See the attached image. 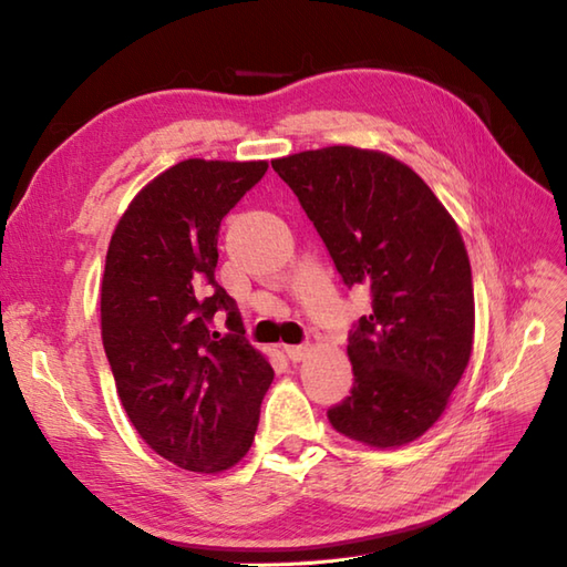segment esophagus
I'll use <instances>...</instances> for the list:
<instances>
[{
	"instance_id": "34e87169",
	"label": "esophagus",
	"mask_w": 567,
	"mask_h": 567,
	"mask_svg": "<svg viewBox=\"0 0 567 567\" xmlns=\"http://www.w3.org/2000/svg\"><path fill=\"white\" fill-rule=\"evenodd\" d=\"M311 352V348L309 346H285V354L292 362H301L307 358V354Z\"/></svg>"
}]
</instances>
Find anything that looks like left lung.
Masks as SVG:
<instances>
[{"label": "left lung", "mask_w": 567, "mask_h": 567, "mask_svg": "<svg viewBox=\"0 0 567 567\" xmlns=\"http://www.w3.org/2000/svg\"><path fill=\"white\" fill-rule=\"evenodd\" d=\"M348 287L372 313L348 338L354 384L328 411L336 432L377 450L437 423L473 350V282L454 217L396 156L350 144L272 159Z\"/></svg>", "instance_id": "8db88e82"}]
</instances>
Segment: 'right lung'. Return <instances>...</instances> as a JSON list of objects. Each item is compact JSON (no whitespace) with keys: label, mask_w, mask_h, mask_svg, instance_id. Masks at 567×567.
<instances>
[{"label":"right lung","mask_w":567,"mask_h":567,"mask_svg":"<svg viewBox=\"0 0 567 567\" xmlns=\"http://www.w3.org/2000/svg\"><path fill=\"white\" fill-rule=\"evenodd\" d=\"M268 162L183 159L152 178L117 219L101 280V338L117 396L166 462L221 473L251 450L272 384L236 301L215 282L219 221ZM215 310L230 333L213 332Z\"/></svg>","instance_id":"right-lung-1"}]
</instances>
